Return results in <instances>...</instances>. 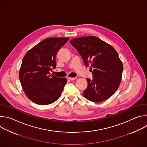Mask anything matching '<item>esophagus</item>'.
<instances>
[{
    "instance_id": "34e87169",
    "label": "esophagus",
    "mask_w": 147,
    "mask_h": 147,
    "mask_svg": "<svg viewBox=\"0 0 147 147\" xmlns=\"http://www.w3.org/2000/svg\"><path fill=\"white\" fill-rule=\"evenodd\" d=\"M68 78L70 80H74L77 79V77H69Z\"/></svg>"
}]
</instances>
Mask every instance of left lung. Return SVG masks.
I'll return each mask as SVG.
<instances>
[{"label": "left lung", "mask_w": 147, "mask_h": 147, "mask_svg": "<svg viewBox=\"0 0 147 147\" xmlns=\"http://www.w3.org/2000/svg\"><path fill=\"white\" fill-rule=\"evenodd\" d=\"M70 44L78 52L86 66H91L93 78H87V88L82 94L94 102L105 100L117 90L123 70L116 51L94 36L72 39Z\"/></svg>", "instance_id": "8db88e82"}]
</instances>
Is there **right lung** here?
Here are the masks:
<instances>
[{
	"label": "right lung",
	"instance_id": "add662e5",
	"mask_svg": "<svg viewBox=\"0 0 147 147\" xmlns=\"http://www.w3.org/2000/svg\"><path fill=\"white\" fill-rule=\"evenodd\" d=\"M69 38L45 39L29 50L23 57L19 78L26 96L33 102L46 105L55 102L67 82L66 78L49 75L56 68V56Z\"/></svg>",
	"mask_w": 147,
	"mask_h": 147
}]
</instances>
